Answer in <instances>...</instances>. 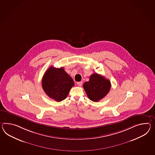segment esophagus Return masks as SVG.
Listing matches in <instances>:
<instances>
[{"mask_svg":"<svg viewBox=\"0 0 155 155\" xmlns=\"http://www.w3.org/2000/svg\"><path fill=\"white\" fill-rule=\"evenodd\" d=\"M82 83L83 82L81 81V82H77V85L79 86V87H81V86H82Z\"/></svg>","mask_w":155,"mask_h":155,"instance_id":"obj_1","label":"esophagus"}]
</instances>
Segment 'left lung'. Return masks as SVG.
<instances>
[{
    "mask_svg": "<svg viewBox=\"0 0 155 155\" xmlns=\"http://www.w3.org/2000/svg\"><path fill=\"white\" fill-rule=\"evenodd\" d=\"M83 88L91 101L97 102L109 93L111 83L109 79L97 73L92 74L88 82H84Z\"/></svg>",
    "mask_w": 155,
    "mask_h": 155,
    "instance_id": "obj_1",
    "label": "left lung"
}]
</instances>
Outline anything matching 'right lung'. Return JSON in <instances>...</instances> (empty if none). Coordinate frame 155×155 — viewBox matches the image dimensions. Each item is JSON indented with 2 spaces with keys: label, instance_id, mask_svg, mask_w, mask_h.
Segmentation results:
<instances>
[{
  "label": "right lung",
  "instance_id": "1",
  "mask_svg": "<svg viewBox=\"0 0 155 155\" xmlns=\"http://www.w3.org/2000/svg\"><path fill=\"white\" fill-rule=\"evenodd\" d=\"M74 83L64 68L50 67L42 79V87L46 94L56 101H61L67 97Z\"/></svg>",
  "mask_w": 155,
  "mask_h": 155
}]
</instances>
